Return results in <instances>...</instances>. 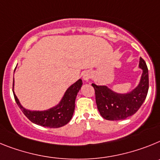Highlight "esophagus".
Masks as SVG:
<instances>
[{"label": "esophagus", "instance_id": "1", "mask_svg": "<svg viewBox=\"0 0 160 160\" xmlns=\"http://www.w3.org/2000/svg\"><path fill=\"white\" fill-rule=\"evenodd\" d=\"M90 78H91V76H90V74H88V73H86V74L84 75V80H88Z\"/></svg>", "mask_w": 160, "mask_h": 160}]
</instances>
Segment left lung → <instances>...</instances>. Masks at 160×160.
<instances>
[{"label":"left lung","instance_id":"1","mask_svg":"<svg viewBox=\"0 0 160 160\" xmlns=\"http://www.w3.org/2000/svg\"><path fill=\"white\" fill-rule=\"evenodd\" d=\"M139 68L142 69L141 81L138 87L130 93L118 94L106 86L92 84L95 91L97 109L104 118L109 121L122 120L132 116L139 109L149 88L148 68L142 58H140Z\"/></svg>","mask_w":160,"mask_h":160}]
</instances>
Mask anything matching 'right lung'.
Masks as SVG:
<instances>
[{
  "instance_id": "add662e5",
  "label": "right lung",
  "mask_w": 160,
  "mask_h": 160,
  "mask_svg": "<svg viewBox=\"0 0 160 160\" xmlns=\"http://www.w3.org/2000/svg\"><path fill=\"white\" fill-rule=\"evenodd\" d=\"M82 85L79 80L67 90L60 103L55 108L47 111H30L24 109L19 103L18 99L13 92L14 99L25 116L33 123L49 128H59L68 124L72 119L75 109V101Z\"/></svg>"
}]
</instances>
